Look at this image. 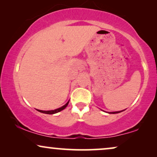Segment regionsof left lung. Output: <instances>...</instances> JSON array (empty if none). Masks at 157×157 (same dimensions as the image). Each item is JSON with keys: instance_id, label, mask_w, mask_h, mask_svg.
<instances>
[{"instance_id": "left-lung-1", "label": "left lung", "mask_w": 157, "mask_h": 157, "mask_svg": "<svg viewBox=\"0 0 157 157\" xmlns=\"http://www.w3.org/2000/svg\"><path fill=\"white\" fill-rule=\"evenodd\" d=\"M124 110H125V109H124ZM124 110L117 111V112H108V113H109V114H117V113H121V112H123V111H124Z\"/></svg>"}]
</instances>
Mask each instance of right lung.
Returning a JSON list of instances; mask_svg holds the SVG:
<instances>
[{
	"label": "right lung",
	"instance_id": "right-lung-1",
	"mask_svg": "<svg viewBox=\"0 0 157 157\" xmlns=\"http://www.w3.org/2000/svg\"><path fill=\"white\" fill-rule=\"evenodd\" d=\"M68 103H69V100H68V102H67V103L66 104V105H63V106H62V107H60V108H58V109H54V110H48V111H45V110H40V109H36V110L40 112V113H42L49 114V115H53V114L58 113H59V112L62 111L63 109H64L66 108V107H67V106H68Z\"/></svg>",
	"mask_w": 157,
	"mask_h": 157
}]
</instances>
